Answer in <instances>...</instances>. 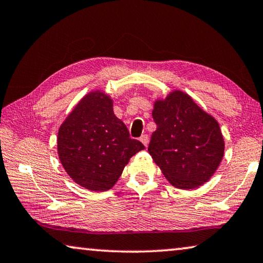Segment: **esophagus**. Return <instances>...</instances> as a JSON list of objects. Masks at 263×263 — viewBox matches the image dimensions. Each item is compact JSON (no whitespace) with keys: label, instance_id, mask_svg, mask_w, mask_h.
Returning a JSON list of instances; mask_svg holds the SVG:
<instances>
[{"label":"esophagus","instance_id":"obj_1","mask_svg":"<svg viewBox=\"0 0 263 263\" xmlns=\"http://www.w3.org/2000/svg\"><path fill=\"white\" fill-rule=\"evenodd\" d=\"M140 141L145 145V147H147L148 141H149V137L147 135H143V136L140 137Z\"/></svg>","mask_w":263,"mask_h":263}]
</instances>
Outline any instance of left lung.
Instances as JSON below:
<instances>
[{
    "label": "left lung",
    "mask_w": 263,
    "mask_h": 263,
    "mask_svg": "<svg viewBox=\"0 0 263 263\" xmlns=\"http://www.w3.org/2000/svg\"><path fill=\"white\" fill-rule=\"evenodd\" d=\"M152 117L157 130L148 153L165 178L181 190L210 180L224 152L222 133L213 117L179 90L154 102Z\"/></svg>",
    "instance_id": "1"
}]
</instances>
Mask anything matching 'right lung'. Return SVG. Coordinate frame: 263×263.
I'll return each mask as SVG.
<instances>
[{"instance_id": "right-lung-1", "label": "right lung", "mask_w": 263, "mask_h": 263, "mask_svg": "<svg viewBox=\"0 0 263 263\" xmlns=\"http://www.w3.org/2000/svg\"><path fill=\"white\" fill-rule=\"evenodd\" d=\"M114 103L102 91L84 96L61 125L57 151L66 173L79 186L105 192L122 176L128 160L145 146L131 139Z\"/></svg>"}]
</instances>
